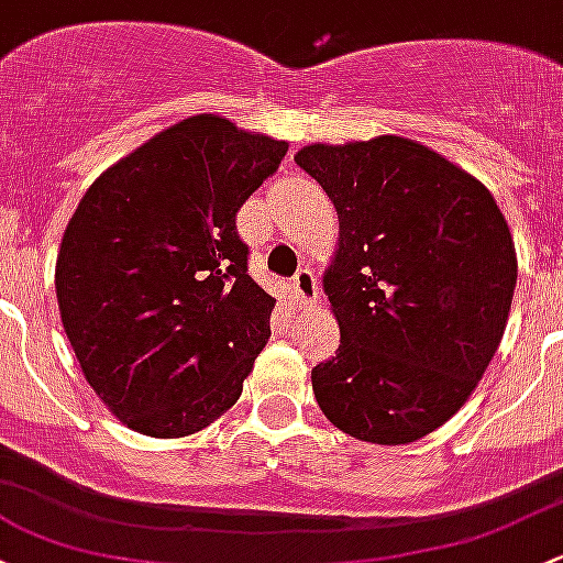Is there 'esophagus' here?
<instances>
[{"mask_svg":"<svg viewBox=\"0 0 563 563\" xmlns=\"http://www.w3.org/2000/svg\"><path fill=\"white\" fill-rule=\"evenodd\" d=\"M294 297L301 307H316L318 305V277L312 269H299L297 275H294Z\"/></svg>","mask_w":563,"mask_h":563,"instance_id":"obj_1","label":"esophagus"}]
</instances>
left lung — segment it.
I'll use <instances>...</instances> for the list:
<instances>
[{
  "label": "left lung",
  "mask_w": 563,
  "mask_h": 563,
  "mask_svg": "<svg viewBox=\"0 0 563 563\" xmlns=\"http://www.w3.org/2000/svg\"><path fill=\"white\" fill-rule=\"evenodd\" d=\"M294 162L334 202L323 272L340 342L312 369L323 416L375 445H407L464 407L488 369L518 280L488 188L416 140L305 145Z\"/></svg>",
  "instance_id": "left-lung-1"
}]
</instances>
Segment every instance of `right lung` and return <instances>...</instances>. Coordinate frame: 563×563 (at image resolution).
I'll list each match as a JSON object with an SVG mask.
<instances>
[{"mask_svg":"<svg viewBox=\"0 0 563 563\" xmlns=\"http://www.w3.org/2000/svg\"><path fill=\"white\" fill-rule=\"evenodd\" d=\"M286 140L191 115L104 169L56 258L64 331L104 407L147 437L202 431L240 399L275 299L234 218Z\"/></svg>","mask_w":563,"mask_h":563,"instance_id":"1","label":"right lung"}]
</instances>
